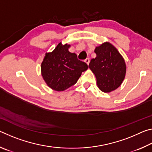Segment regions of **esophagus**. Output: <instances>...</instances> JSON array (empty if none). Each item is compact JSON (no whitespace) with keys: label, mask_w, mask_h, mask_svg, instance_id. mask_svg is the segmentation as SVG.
<instances>
[{"label":"esophagus","mask_w":152,"mask_h":152,"mask_svg":"<svg viewBox=\"0 0 152 152\" xmlns=\"http://www.w3.org/2000/svg\"><path fill=\"white\" fill-rule=\"evenodd\" d=\"M84 61H85V62L87 64V65H88L89 63H90V60H89V58H86V60H84Z\"/></svg>","instance_id":"34e87169"}]
</instances>
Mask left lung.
I'll return each instance as SVG.
<instances>
[{
	"mask_svg": "<svg viewBox=\"0 0 152 152\" xmlns=\"http://www.w3.org/2000/svg\"><path fill=\"white\" fill-rule=\"evenodd\" d=\"M96 57L92 59L88 67L96 78L99 88L110 92L121 86L126 74L124 58L117 49L109 42H104L95 48Z\"/></svg>",
	"mask_w": 152,
	"mask_h": 152,
	"instance_id": "left-lung-1",
	"label": "left lung"
}]
</instances>
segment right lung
<instances>
[{
	"mask_svg": "<svg viewBox=\"0 0 152 152\" xmlns=\"http://www.w3.org/2000/svg\"><path fill=\"white\" fill-rule=\"evenodd\" d=\"M70 45L60 43L51 52L46 53L41 72L47 85L53 91H64L75 84L88 65L69 51Z\"/></svg>",
	"mask_w": 152,
	"mask_h": 152,
	"instance_id": "add662e5",
	"label": "right lung"
}]
</instances>
